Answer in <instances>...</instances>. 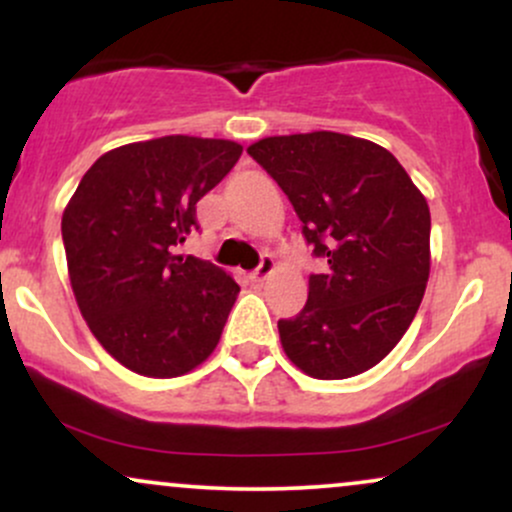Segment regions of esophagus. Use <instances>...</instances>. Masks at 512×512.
I'll return each instance as SVG.
<instances>
[{"mask_svg":"<svg viewBox=\"0 0 512 512\" xmlns=\"http://www.w3.org/2000/svg\"><path fill=\"white\" fill-rule=\"evenodd\" d=\"M272 269H274V260H272V257L264 255L260 264H257L255 272H250V281H252V284H262V281L267 279L269 274H272Z\"/></svg>","mask_w":512,"mask_h":512,"instance_id":"1","label":"esophagus"}]
</instances>
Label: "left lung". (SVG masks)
<instances>
[{
	"mask_svg": "<svg viewBox=\"0 0 512 512\" xmlns=\"http://www.w3.org/2000/svg\"><path fill=\"white\" fill-rule=\"evenodd\" d=\"M248 154L276 180L325 260L279 320L286 356L317 380L373 368L409 330L431 272V211L383 146L339 132L267 137Z\"/></svg>",
	"mask_w": 512,
	"mask_h": 512,
	"instance_id": "obj_1",
	"label": "left lung"
}]
</instances>
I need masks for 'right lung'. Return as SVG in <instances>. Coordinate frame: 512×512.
Wrapping results in <instances>:
<instances>
[{
	"mask_svg": "<svg viewBox=\"0 0 512 512\" xmlns=\"http://www.w3.org/2000/svg\"><path fill=\"white\" fill-rule=\"evenodd\" d=\"M243 146L173 134L108 151L86 170L62 216L69 281L93 337L149 378L197 368L219 344L240 286L199 257L175 255L197 202Z\"/></svg>",
	"mask_w": 512,
	"mask_h": 512,
	"instance_id": "1",
	"label": "right lung"
}]
</instances>
